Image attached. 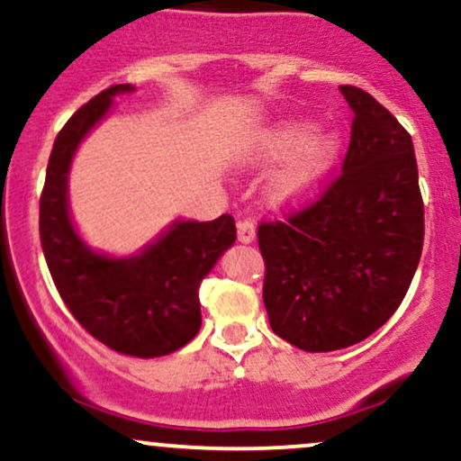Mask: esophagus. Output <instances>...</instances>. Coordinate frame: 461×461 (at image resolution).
<instances>
[{
    "label": "esophagus",
    "mask_w": 461,
    "mask_h": 461,
    "mask_svg": "<svg viewBox=\"0 0 461 461\" xmlns=\"http://www.w3.org/2000/svg\"><path fill=\"white\" fill-rule=\"evenodd\" d=\"M238 240L242 242V245H249V242L256 240V223L253 221H240L238 223Z\"/></svg>",
    "instance_id": "1"
}]
</instances>
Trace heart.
<instances>
[{
	"instance_id": "1",
	"label": "heart",
	"mask_w": 461,
	"mask_h": 461,
	"mask_svg": "<svg viewBox=\"0 0 461 461\" xmlns=\"http://www.w3.org/2000/svg\"><path fill=\"white\" fill-rule=\"evenodd\" d=\"M338 131H319L314 123L303 119H288L268 134V149L273 156L294 151L282 171L273 177L271 197L277 203H297L308 199L331 171L340 153Z\"/></svg>"
}]
</instances>
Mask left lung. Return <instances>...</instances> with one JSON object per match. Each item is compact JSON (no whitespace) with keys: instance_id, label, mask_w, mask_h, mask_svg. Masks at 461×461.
Instances as JSON below:
<instances>
[{"instance_id":"obj_1","label":"left lung","mask_w":461,"mask_h":461,"mask_svg":"<svg viewBox=\"0 0 461 461\" xmlns=\"http://www.w3.org/2000/svg\"><path fill=\"white\" fill-rule=\"evenodd\" d=\"M342 173L316 203L258 230L271 330L310 353L357 345L403 301L425 238L411 136L356 86Z\"/></svg>"}]
</instances>
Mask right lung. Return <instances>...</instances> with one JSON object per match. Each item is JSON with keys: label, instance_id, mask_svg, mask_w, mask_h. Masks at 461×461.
Segmentation results:
<instances>
[{"label": "right lung", "instance_id": "add662e5", "mask_svg": "<svg viewBox=\"0 0 461 461\" xmlns=\"http://www.w3.org/2000/svg\"><path fill=\"white\" fill-rule=\"evenodd\" d=\"M116 84L77 110L56 136L41 197V245L62 301L79 325L125 356L158 357L182 348L201 327L199 285L236 242L230 214L214 221L176 219L131 256H108L79 236L68 208L76 151L108 116Z\"/></svg>", "mask_w": 461, "mask_h": 461}]
</instances>
